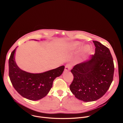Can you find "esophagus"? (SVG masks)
Segmentation results:
<instances>
[{"label":"esophagus","instance_id":"obj_1","mask_svg":"<svg viewBox=\"0 0 123 123\" xmlns=\"http://www.w3.org/2000/svg\"><path fill=\"white\" fill-rule=\"evenodd\" d=\"M71 65L68 64V65H66L65 66L64 71H66V72H67V71H70V69H71Z\"/></svg>","mask_w":123,"mask_h":123}]
</instances>
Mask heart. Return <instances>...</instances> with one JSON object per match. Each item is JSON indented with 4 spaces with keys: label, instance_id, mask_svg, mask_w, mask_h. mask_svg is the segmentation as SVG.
<instances>
[{
    "label": "heart",
    "instance_id": "heart-1",
    "mask_svg": "<svg viewBox=\"0 0 123 123\" xmlns=\"http://www.w3.org/2000/svg\"><path fill=\"white\" fill-rule=\"evenodd\" d=\"M83 46V43L79 41H74L66 44L64 47V50L66 52H74L80 49ZM91 50V47L89 45H85L81 49L77 57V61L80 62L85 56L89 54Z\"/></svg>",
    "mask_w": 123,
    "mask_h": 123
}]
</instances>
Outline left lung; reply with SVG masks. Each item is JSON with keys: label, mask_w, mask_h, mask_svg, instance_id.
Instances as JSON below:
<instances>
[{"label": "left lung", "mask_w": 123, "mask_h": 123, "mask_svg": "<svg viewBox=\"0 0 123 123\" xmlns=\"http://www.w3.org/2000/svg\"><path fill=\"white\" fill-rule=\"evenodd\" d=\"M95 54L71 70L74 80L69 89L75 97L84 102H92L106 93L113 81L114 66L110 49L93 41Z\"/></svg>", "instance_id": "obj_1"}]
</instances>
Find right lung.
I'll list each match as a JSON object with an SVG mask.
<instances>
[{"instance_id":"obj_1","label":"right lung","mask_w":123,"mask_h":123,"mask_svg":"<svg viewBox=\"0 0 123 123\" xmlns=\"http://www.w3.org/2000/svg\"><path fill=\"white\" fill-rule=\"evenodd\" d=\"M17 47L11 53L9 60V74L11 83L15 90L23 97L32 101L40 100L48 94L54 80L62 74L65 67L62 66L38 74L25 72L16 63Z\"/></svg>"}]
</instances>
